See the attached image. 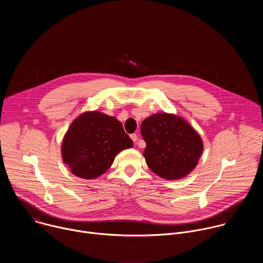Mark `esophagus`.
Listing matches in <instances>:
<instances>
[{"instance_id": "1", "label": "esophagus", "mask_w": 263, "mask_h": 263, "mask_svg": "<svg viewBox=\"0 0 263 263\" xmlns=\"http://www.w3.org/2000/svg\"><path fill=\"white\" fill-rule=\"evenodd\" d=\"M130 137H131V139L133 140V142H135V143L137 142V138H138V136H137L135 133L131 134V135H130Z\"/></svg>"}]
</instances>
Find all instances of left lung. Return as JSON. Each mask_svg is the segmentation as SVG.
Here are the masks:
<instances>
[{
    "mask_svg": "<svg viewBox=\"0 0 263 263\" xmlns=\"http://www.w3.org/2000/svg\"><path fill=\"white\" fill-rule=\"evenodd\" d=\"M140 133L146 143L145 162L159 177L177 180L189 175L198 164L203 141L185 120L156 114L142 122Z\"/></svg>",
    "mask_w": 263,
    "mask_h": 263,
    "instance_id": "1",
    "label": "left lung"
}]
</instances>
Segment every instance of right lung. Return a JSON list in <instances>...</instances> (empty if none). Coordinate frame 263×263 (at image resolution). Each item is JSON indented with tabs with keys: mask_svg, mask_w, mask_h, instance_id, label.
Here are the masks:
<instances>
[{
	"mask_svg": "<svg viewBox=\"0 0 263 263\" xmlns=\"http://www.w3.org/2000/svg\"><path fill=\"white\" fill-rule=\"evenodd\" d=\"M132 146L121 122L91 111L72 122L63 138L61 153L74 176L95 179L111 166L121 151Z\"/></svg>",
	"mask_w": 263,
	"mask_h": 263,
	"instance_id": "add662e5",
	"label": "right lung"
}]
</instances>
